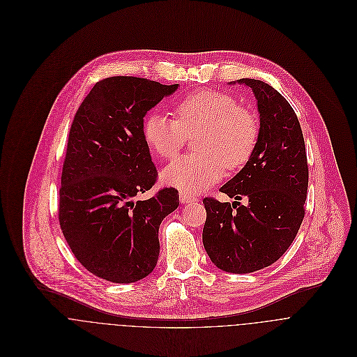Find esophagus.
<instances>
[{
    "mask_svg": "<svg viewBox=\"0 0 357 357\" xmlns=\"http://www.w3.org/2000/svg\"><path fill=\"white\" fill-rule=\"evenodd\" d=\"M180 201L181 204H195L198 202V198L190 192H180Z\"/></svg>",
    "mask_w": 357,
    "mask_h": 357,
    "instance_id": "1",
    "label": "esophagus"
}]
</instances>
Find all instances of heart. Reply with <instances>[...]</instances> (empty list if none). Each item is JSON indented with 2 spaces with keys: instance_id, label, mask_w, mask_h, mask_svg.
<instances>
[{
  "instance_id": "heart-1",
  "label": "heart",
  "mask_w": 357,
  "mask_h": 357,
  "mask_svg": "<svg viewBox=\"0 0 357 357\" xmlns=\"http://www.w3.org/2000/svg\"><path fill=\"white\" fill-rule=\"evenodd\" d=\"M176 116L150 114L143 123V136L156 156L174 158L197 136L202 153L173 160L162 172V180L184 192H198L217 183L225 167L238 170L253 156L259 137L255 114L225 92L197 91L176 104Z\"/></svg>"
}]
</instances>
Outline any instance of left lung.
Returning a JSON list of instances; mask_svg holds the SVG:
<instances>
[{
  "mask_svg": "<svg viewBox=\"0 0 357 357\" xmlns=\"http://www.w3.org/2000/svg\"><path fill=\"white\" fill-rule=\"evenodd\" d=\"M255 92L259 137L245 167L221 187L236 201L204 198V246L215 266L250 273L278 261L290 248L305 215L307 159L298 118L271 85L243 78ZM243 196L250 204L236 206Z\"/></svg>",
  "mask_w": 357,
  "mask_h": 357,
  "instance_id": "obj_1",
  "label": "left lung"
}]
</instances>
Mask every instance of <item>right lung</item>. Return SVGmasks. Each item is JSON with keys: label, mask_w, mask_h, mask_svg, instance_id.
<instances>
[{"label": "right lung", "mask_w": 357, "mask_h": 357, "mask_svg": "<svg viewBox=\"0 0 357 357\" xmlns=\"http://www.w3.org/2000/svg\"><path fill=\"white\" fill-rule=\"evenodd\" d=\"M178 84L108 77L81 102L68 133L59 190V222L75 258L112 283L150 275L159 255V225L178 206V191L135 201L158 178L143 118Z\"/></svg>", "instance_id": "obj_1"}]
</instances>
